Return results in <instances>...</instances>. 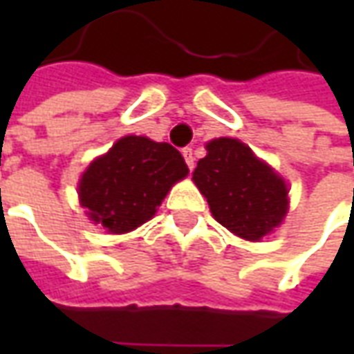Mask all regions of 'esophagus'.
<instances>
[{
	"label": "esophagus",
	"instance_id": "1",
	"mask_svg": "<svg viewBox=\"0 0 354 354\" xmlns=\"http://www.w3.org/2000/svg\"><path fill=\"white\" fill-rule=\"evenodd\" d=\"M182 155H184V159L185 162H187L189 170H193V167H195V155H193L192 147H184V149H182Z\"/></svg>",
	"mask_w": 354,
	"mask_h": 354
}]
</instances>
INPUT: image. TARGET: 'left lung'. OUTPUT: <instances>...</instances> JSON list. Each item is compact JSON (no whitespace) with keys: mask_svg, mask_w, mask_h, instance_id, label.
I'll list each match as a JSON object with an SVG mask.
<instances>
[{"mask_svg":"<svg viewBox=\"0 0 354 354\" xmlns=\"http://www.w3.org/2000/svg\"><path fill=\"white\" fill-rule=\"evenodd\" d=\"M193 182L216 220L246 241L266 237L288 210L284 180L235 138L208 142L207 157L193 170Z\"/></svg>","mask_w":354,"mask_h":354,"instance_id":"1","label":"left lung"}]
</instances>
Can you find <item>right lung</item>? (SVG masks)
Here are the masks:
<instances>
[{
    "instance_id": "add662e5",
    "label": "right lung",
    "mask_w": 354,
    "mask_h": 354,
    "mask_svg": "<svg viewBox=\"0 0 354 354\" xmlns=\"http://www.w3.org/2000/svg\"><path fill=\"white\" fill-rule=\"evenodd\" d=\"M185 176L187 165L176 147L124 136L85 170L80 199L94 223L119 235L146 223L172 184Z\"/></svg>"
}]
</instances>
